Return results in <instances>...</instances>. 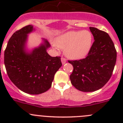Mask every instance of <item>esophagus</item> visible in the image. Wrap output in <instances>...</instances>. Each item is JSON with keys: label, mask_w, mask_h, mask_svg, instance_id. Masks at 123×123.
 <instances>
[{"label": "esophagus", "mask_w": 123, "mask_h": 123, "mask_svg": "<svg viewBox=\"0 0 123 123\" xmlns=\"http://www.w3.org/2000/svg\"><path fill=\"white\" fill-rule=\"evenodd\" d=\"M61 62H62V64H65V63H66V62H67V59H65V58H62H62H61Z\"/></svg>", "instance_id": "obj_1"}]
</instances>
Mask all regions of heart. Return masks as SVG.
Wrapping results in <instances>:
<instances>
[{
	"label": "heart",
	"instance_id": "obj_1",
	"mask_svg": "<svg viewBox=\"0 0 123 123\" xmlns=\"http://www.w3.org/2000/svg\"><path fill=\"white\" fill-rule=\"evenodd\" d=\"M92 42V36L89 31H69L58 37L56 45L65 49V55L68 58L80 59L88 54Z\"/></svg>",
	"mask_w": 123,
	"mask_h": 123
}]
</instances>
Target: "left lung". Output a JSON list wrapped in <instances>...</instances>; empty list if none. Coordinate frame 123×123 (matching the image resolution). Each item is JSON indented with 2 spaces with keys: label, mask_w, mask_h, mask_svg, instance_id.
<instances>
[{
  "label": "left lung",
  "mask_w": 123,
  "mask_h": 123,
  "mask_svg": "<svg viewBox=\"0 0 123 123\" xmlns=\"http://www.w3.org/2000/svg\"><path fill=\"white\" fill-rule=\"evenodd\" d=\"M95 42L87 56L80 60L68 61L73 66L71 84L81 92L99 90L112 75L117 59L114 44L106 32L90 27Z\"/></svg>",
  "instance_id": "obj_1"
}]
</instances>
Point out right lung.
Masks as SVG:
<instances>
[{"instance_id": "obj_1", "label": "right lung", "mask_w": 123, "mask_h": 123, "mask_svg": "<svg viewBox=\"0 0 123 123\" xmlns=\"http://www.w3.org/2000/svg\"><path fill=\"white\" fill-rule=\"evenodd\" d=\"M34 30L29 25L13 33L5 50L4 63L9 78L18 89L26 93L38 95L50 89L62 63L59 56L48 54L50 44L44 38L38 47L27 50L28 34Z\"/></svg>"}]
</instances>
